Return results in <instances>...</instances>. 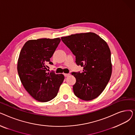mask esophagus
Returning a JSON list of instances; mask_svg holds the SVG:
<instances>
[{
	"label": "esophagus",
	"instance_id": "esophagus-1",
	"mask_svg": "<svg viewBox=\"0 0 135 135\" xmlns=\"http://www.w3.org/2000/svg\"><path fill=\"white\" fill-rule=\"evenodd\" d=\"M70 74L69 73H64V75H65V76L67 77V76H68Z\"/></svg>",
	"mask_w": 135,
	"mask_h": 135
}]
</instances>
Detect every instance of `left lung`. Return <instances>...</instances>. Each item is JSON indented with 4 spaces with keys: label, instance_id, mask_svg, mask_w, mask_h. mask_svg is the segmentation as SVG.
Segmentation results:
<instances>
[{
    "label": "left lung",
    "instance_id": "left-lung-1",
    "mask_svg": "<svg viewBox=\"0 0 135 135\" xmlns=\"http://www.w3.org/2000/svg\"><path fill=\"white\" fill-rule=\"evenodd\" d=\"M61 40L75 56L76 65L84 69L81 73H72L76 79L73 86L75 95L84 101L94 100L104 90L112 75L107 43L92 32L72 34Z\"/></svg>",
    "mask_w": 135,
    "mask_h": 135
}]
</instances>
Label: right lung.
I'll return each instance as SVG.
<instances>
[{
    "label": "right lung",
    "mask_w": 135,
    "mask_h": 135,
    "mask_svg": "<svg viewBox=\"0 0 135 135\" xmlns=\"http://www.w3.org/2000/svg\"><path fill=\"white\" fill-rule=\"evenodd\" d=\"M60 38L27 41L20 51L17 72L26 90L35 100L45 102L54 98L65 76L49 71L50 58L60 42Z\"/></svg>",
    "instance_id": "obj_1"
}]
</instances>
